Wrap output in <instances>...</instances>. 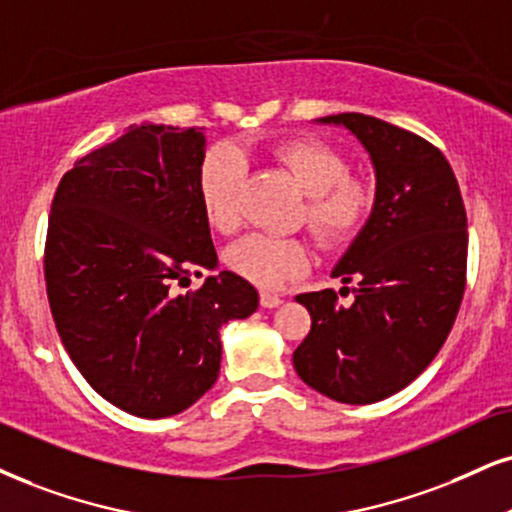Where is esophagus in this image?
I'll return each instance as SVG.
<instances>
[{"label":"esophagus","instance_id":"esophagus-1","mask_svg":"<svg viewBox=\"0 0 512 512\" xmlns=\"http://www.w3.org/2000/svg\"><path fill=\"white\" fill-rule=\"evenodd\" d=\"M282 304V296L275 292H261V306L263 308H275Z\"/></svg>","mask_w":512,"mask_h":512}]
</instances>
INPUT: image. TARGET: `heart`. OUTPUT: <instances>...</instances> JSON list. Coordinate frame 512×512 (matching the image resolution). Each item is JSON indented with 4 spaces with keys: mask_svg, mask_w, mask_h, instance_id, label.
Here are the masks:
<instances>
[{
    "mask_svg": "<svg viewBox=\"0 0 512 512\" xmlns=\"http://www.w3.org/2000/svg\"><path fill=\"white\" fill-rule=\"evenodd\" d=\"M275 161L292 175L304 192L299 220L308 232L334 249L351 242L365 225L372 208V192L361 178L346 173V161L330 144L296 137L277 144ZM199 201L208 225L232 232L239 225V187L242 163L230 147H213L199 166ZM227 266L258 287H277L289 277L304 273L311 261L304 239L251 235L232 244Z\"/></svg>",
    "mask_w": 512,
    "mask_h": 512,
    "instance_id": "heart-1",
    "label": "heart"
}]
</instances>
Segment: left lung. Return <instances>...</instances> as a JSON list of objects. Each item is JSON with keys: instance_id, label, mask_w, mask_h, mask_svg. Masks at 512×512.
<instances>
[{"instance_id": "1", "label": "left lung", "mask_w": 512, "mask_h": 512, "mask_svg": "<svg viewBox=\"0 0 512 512\" xmlns=\"http://www.w3.org/2000/svg\"><path fill=\"white\" fill-rule=\"evenodd\" d=\"M320 123L344 125L375 166L368 223L332 270L353 294H299L311 332L294 351L308 387L339 403H375L408 387L434 361L465 292L468 216L446 156L415 132L363 113Z\"/></svg>"}]
</instances>
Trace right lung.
Listing matches in <instances>:
<instances>
[{"label":"right lung","instance_id":"add662e5","mask_svg":"<svg viewBox=\"0 0 512 512\" xmlns=\"http://www.w3.org/2000/svg\"><path fill=\"white\" fill-rule=\"evenodd\" d=\"M204 132L130 125L75 161L56 187L44 282L68 356L90 387L137 418H168L218 380L220 327L258 292L218 266L199 201Z\"/></svg>","mask_w":512,"mask_h":512}]
</instances>
